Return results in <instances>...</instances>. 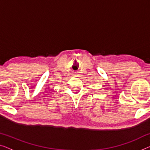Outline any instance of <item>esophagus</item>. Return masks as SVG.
I'll list each match as a JSON object with an SVG mask.
<instances>
[{
	"instance_id": "obj_1",
	"label": "esophagus",
	"mask_w": 150,
	"mask_h": 150,
	"mask_svg": "<svg viewBox=\"0 0 150 150\" xmlns=\"http://www.w3.org/2000/svg\"><path fill=\"white\" fill-rule=\"evenodd\" d=\"M75 74H77V73H75Z\"/></svg>"
}]
</instances>
